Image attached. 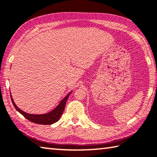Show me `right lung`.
Here are the masks:
<instances>
[{
    "mask_svg": "<svg viewBox=\"0 0 157 157\" xmlns=\"http://www.w3.org/2000/svg\"><path fill=\"white\" fill-rule=\"evenodd\" d=\"M71 94V92L69 93V94L66 95V96L63 98L62 101H61L57 107L55 109H54L52 111H50V112L48 113L41 114V115H37V114L36 115V114H30V113H27L24 112V111L21 110L20 109L15 105L14 100H13L12 98V95H11V100H12V104L14 105V107H15L16 109H17L20 113L22 114V115L24 116L26 119H28V121L33 122V123H34L39 124H51L56 123L57 121L59 120L60 117L62 116L63 110H64L66 101H67L69 95Z\"/></svg>",
    "mask_w": 157,
    "mask_h": 157,
    "instance_id": "right-lung-1",
    "label": "right lung"
}]
</instances>
